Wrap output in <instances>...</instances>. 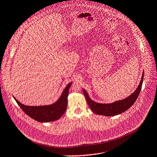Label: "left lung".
Wrapping results in <instances>:
<instances>
[{"label":"left lung","mask_w":157,"mask_h":157,"mask_svg":"<svg viewBox=\"0 0 157 157\" xmlns=\"http://www.w3.org/2000/svg\"><path fill=\"white\" fill-rule=\"evenodd\" d=\"M144 76V72L142 75L141 81L138 85V87L135 91V92L128 96V98L122 99V100L117 101L110 104H102L98 103L93 101L90 98L86 91L82 89L83 94L86 98V101L90 107L91 109L97 115H100L103 116H115L122 113L129 109L135 102L137 99L142 86Z\"/></svg>","instance_id":"8db88e82"}]
</instances>
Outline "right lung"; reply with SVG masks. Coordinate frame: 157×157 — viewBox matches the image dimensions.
I'll return each mask as SVG.
<instances>
[{
	"label": "right lung",
	"mask_w": 157,
	"mask_h": 157,
	"mask_svg": "<svg viewBox=\"0 0 157 157\" xmlns=\"http://www.w3.org/2000/svg\"><path fill=\"white\" fill-rule=\"evenodd\" d=\"M72 82L69 83L61 97L55 103L48 106H29L21 103L13 97L23 111L33 119L39 122H49L59 119L67 108L69 89Z\"/></svg>",
	"instance_id": "1"
}]
</instances>
